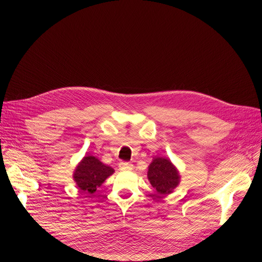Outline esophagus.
Segmentation results:
<instances>
[{"mask_svg": "<svg viewBox=\"0 0 262 262\" xmlns=\"http://www.w3.org/2000/svg\"><path fill=\"white\" fill-rule=\"evenodd\" d=\"M119 169L120 170H132L133 164L130 162H120L119 163Z\"/></svg>", "mask_w": 262, "mask_h": 262, "instance_id": "esophagus-1", "label": "esophagus"}]
</instances>
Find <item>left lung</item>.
I'll use <instances>...</instances> for the list:
<instances>
[{
  "label": "left lung",
  "instance_id": "obj_1",
  "mask_svg": "<svg viewBox=\"0 0 262 262\" xmlns=\"http://www.w3.org/2000/svg\"><path fill=\"white\" fill-rule=\"evenodd\" d=\"M147 179L152 187L161 196L173 192L180 183V173L170 159L155 157L148 165Z\"/></svg>",
  "mask_w": 262,
  "mask_h": 262
}]
</instances>
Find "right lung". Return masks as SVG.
Instances as JSON below:
<instances>
[{"mask_svg": "<svg viewBox=\"0 0 262 262\" xmlns=\"http://www.w3.org/2000/svg\"><path fill=\"white\" fill-rule=\"evenodd\" d=\"M114 172L115 170L111 166L103 164L98 158L85 154V157L76 165L73 179L81 191L93 193Z\"/></svg>", "mask_w": 262, "mask_h": 262, "instance_id": "add662e5", "label": "right lung"}]
</instances>
